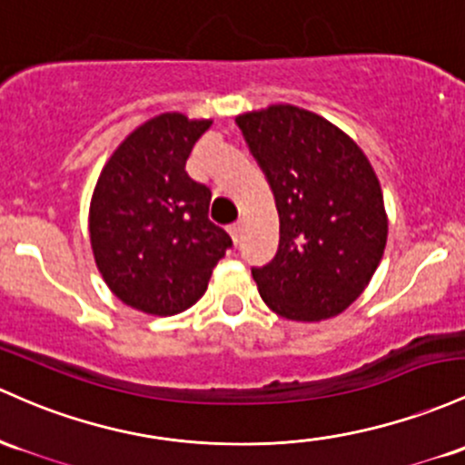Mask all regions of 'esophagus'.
Returning a JSON list of instances; mask_svg holds the SVG:
<instances>
[{
  "label": "esophagus",
  "mask_w": 465,
  "mask_h": 465,
  "mask_svg": "<svg viewBox=\"0 0 465 465\" xmlns=\"http://www.w3.org/2000/svg\"><path fill=\"white\" fill-rule=\"evenodd\" d=\"M229 236H232V241L238 244V241H241V238H242V223L229 224Z\"/></svg>",
  "instance_id": "1"
}]
</instances>
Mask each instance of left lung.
Wrapping results in <instances>:
<instances>
[{"instance_id":"8db88e82","label":"left lung","mask_w":465,"mask_h":465,"mask_svg":"<svg viewBox=\"0 0 465 465\" xmlns=\"http://www.w3.org/2000/svg\"><path fill=\"white\" fill-rule=\"evenodd\" d=\"M236 124L280 218L278 253L252 269L260 298L295 322L340 315L371 282L389 236L373 165L346 132L298 105L244 112Z\"/></svg>"}]
</instances>
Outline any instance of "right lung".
Segmentation results:
<instances>
[{
  "mask_svg": "<svg viewBox=\"0 0 465 465\" xmlns=\"http://www.w3.org/2000/svg\"><path fill=\"white\" fill-rule=\"evenodd\" d=\"M209 119L165 112L136 127L101 170L90 201V244L99 273L127 307L176 315L207 291L232 247L209 221L212 190L185 172Z\"/></svg>",
  "mask_w": 465,
  "mask_h": 465,
  "instance_id": "add662e5",
  "label": "right lung"
}]
</instances>
